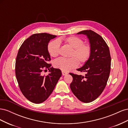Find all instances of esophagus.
Returning a JSON list of instances; mask_svg holds the SVG:
<instances>
[{"mask_svg":"<svg viewBox=\"0 0 128 128\" xmlns=\"http://www.w3.org/2000/svg\"><path fill=\"white\" fill-rule=\"evenodd\" d=\"M62 74L63 76H64L68 74V72H64V71H62Z\"/></svg>","mask_w":128,"mask_h":128,"instance_id":"esophagus-1","label":"esophagus"}]
</instances>
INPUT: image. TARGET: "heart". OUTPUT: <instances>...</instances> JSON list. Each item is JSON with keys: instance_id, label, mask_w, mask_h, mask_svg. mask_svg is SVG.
I'll return each instance as SVG.
<instances>
[{"instance_id": "obj_1", "label": "heart", "mask_w": 128, "mask_h": 128, "mask_svg": "<svg viewBox=\"0 0 128 128\" xmlns=\"http://www.w3.org/2000/svg\"><path fill=\"white\" fill-rule=\"evenodd\" d=\"M62 41L65 44L72 48L69 59L59 58L54 62V66L64 72H68L76 68L78 64H83L89 59L91 54V48L90 45L84 43L80 38L77 36H69L59 40H55L50 42L48 46V52L52 57H56L59 54L60 42Z\"/></svg>"}]
</instances>
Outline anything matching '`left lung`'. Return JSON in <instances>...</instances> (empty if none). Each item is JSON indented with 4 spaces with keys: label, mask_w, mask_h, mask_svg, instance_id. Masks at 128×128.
I'll return each mask as SVG.
<instances>
[{
    "label": "left lung",
    "mask_w": 128,
    "mask_h": 128,
    "mask_svg": "<svg viewBox=\"0 0 128 128\" xmlns=\"http://www.w3.org/2000/svg\"><path fill=\"white\" fill-rule=\"evenodd\" d=\"M77 34L87 36L91 54L83 66L77 69L86 72L85 76L69 73L73 78L70 87L80 101L90 102L102 94L109 78L111 65L110 49L102 37L94 31L83 30Z\"/></svg>",
    "instance_id": "1"
}]
</instances>
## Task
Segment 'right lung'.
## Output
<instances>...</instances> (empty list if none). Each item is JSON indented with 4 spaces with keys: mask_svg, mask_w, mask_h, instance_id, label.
Masks as SVG:
<instances>
[{
    "mask_svg": "<svg viewBox=\"0 0 128 128\" xmlns=\"http://www.w3.org/2000/svg\"><path fill=\"white\" fill-rule=\"evenodd\" d=\"M56 37L47 33L34 34L24 41L18 51L15 75L22 94L33 103L45 101L62 75L59 69L48 64L51 60L48 43ZM44 68L49 69L48 75H42Z\"/></svg>",
    "mask_w": 128,
    "mask_h": 128,
    "instance_id": "right-lung-1",
    "label": "right lung"
}]
</instances>
